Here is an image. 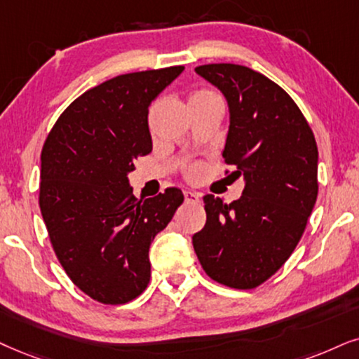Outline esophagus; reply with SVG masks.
Returning a JSON list of instances; mask_svg holds the SVG:
<instances>
[{"mask_svg":"<svg viewBox=\"0 0 359 359\" xmlns=\"http://www.w3.org/2000/svg\"><path fill=\"white\" fill-rule=\"evenodd\" d=\"M184 197H185V202H190V203H198V202H201V194L194 192V190H185Z\"/></svg>","mask_w":359,"mask_h":359,"instance_id":"1","label":"esophagus"}]
</instances>
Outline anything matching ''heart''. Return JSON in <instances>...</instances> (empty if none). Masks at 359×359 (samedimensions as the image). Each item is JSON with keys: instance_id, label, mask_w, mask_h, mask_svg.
Listing matches in <instances>:
<instances>
[{"instance_id": "obj_1", "label": "heart", "mask_w": 359, "mask_h": 359, "mask_svg": "<svg viewBox=\"0 0 359 359\" xmlns=\"http://www.w3.org/2000/svg\"><path fill=\"white\" fill-rule=\"evenodd\" d=\"M205 94H213V93H210V90H197V93L192 94V97L194 96H205ZM197 175H198V167H192V169L189 170V177L190 179H197Z\"/></svg>"}]
</instances>
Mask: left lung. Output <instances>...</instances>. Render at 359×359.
I'll list each match as a JSON object with an SVG mask.
<instances>
[{
    "label": "left lung",
    "mask_w": 359,
    "mask_h": 359,
    "mask_svg": "<svg viewBox=\"0 0 359 359\" xmlns=\"http://www.w3.org/2000/svg\"><path fill=\"white\" fill-rule=\"evenodd\" d=\"M195 72L220 89L230 126L224 156L243 177L232 203L205 195V226L194 250L212 280L250 290L266 281L300 242L318 195V147L292 97L247 66L203 65Z\"/></svg>",
    "instance_id": "left-lung-1"
}]
</instances>
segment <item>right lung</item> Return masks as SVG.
Instances as JSON below:
<instances>
[{
    "instance_id": "add662e5",
    "label": "right lung",
    "mask_w": 359,
    "mask_h": 359,
    "mask_svg": "<svg viewBox=\"0 0 359 359\" xmlns=\"http://www.w3.org/2000/svg\"><path fill=\"white\" fill-rule=\"evenodd\" d=\"M182 71L130 72L86 90L43 146L39 208L54 253L72 283L104 305L147 288L152 240L184 202L175 187L142 201L127 179L152 151L149 106Z\"/></svg>"
}]
</instances>
